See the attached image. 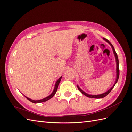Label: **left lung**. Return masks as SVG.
<instances>
[{
    "mask_svg": "<svg viewBox=\"0 0 132 132\" xmlns=\"http://www.w3.org/2000/svg\"><path fill=\"white\" fill-rule=\"evenodd\" d=\"M103 40H105V41H106L109 44V45L111 46L112 48V50H113V54L114 55V57H115V59H116V81H115V82L114 83L113 85L112 86L111 88L107 91L106 92H105V93H103V94H99V95H90V94H88L86 93L84 91L82 90H81L80 88V87L77 85V87L78 88V90L81 92V93L83 94L85 96H86L88 97H90V98H103L105 97V96H106L109 94L111 91L112 90V89L114 87V85H116V84L117 83L118 80V78H119V61H118V56H117V54L116 53V52L115 51V50L114 48V47L113 46V45H112L111 43L109 41L107 40V39L105 38H103Z\"/></svg>",
    "mask_w": 132,
    "mask_h": 132,
    "instance_id": "obj_1",
    "label": "left lung"
}]
</instances>
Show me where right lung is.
Masks as SVG:
<instances>
[{"instance_id":"add662e5","label":"right lung","mask_w":132,"mask_h":132,"mask_svg":"<svg viewBox=\"0 0 132 132\" xmlns=\"http://www.w3.org/2000/svg\"><path fill=\"white\" fill-rule=\"evenodd\" d=\"M62 77V76H61V77H60V78L58 79V80L56 81V82H55V85H54V89H53V91L52 93V94H51L50 95L48 96H47V97H45V98L41 99V100H34L31 99V98H29V97H27L25 96L24 95L25 97L27 100H29L30 101H31V102H33V103H41V102L47 101V100H48L51 99V98H52L53 96L55 94V93H56V92H57V89H58V85H59V84L60 81H61V80Z\"/></svg>"}]
</instances>
